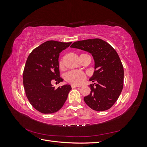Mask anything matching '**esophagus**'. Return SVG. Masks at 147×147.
Listing matches in <instances>:
<instances>
[{
	"label": "esophagus",
	"mask_w": 147,
	"mask_h": 147,
	"mask_svg": "<svg viewBox=\"0 0 147 147\" xmlns=\"http://www.w3.org/2000/svg\"><path fill=\"white\" fill-rule=\"evenodd\" d=\"M81 86H79V85H75V84H72L71 85V87H72V88H76V87H80Z\"/></svg>",
	"instance_id": "obj_1"
}]
</instances>
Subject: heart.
I'll use <instances>...</instances> for the list:
<instances>
[{
    "label": "heart",
    "instance_id": "b5f03b06",
    "mask_svg": "<svg viewBox=\"0 0 147 147\" xmlns=\"http://www.w3.org/2000/svg\"><path fill=\"white\" fill-rule=\"evenodd\" d=\"M59 66L60 69L64 68V62L63 59H61L59 61ZM86 78V75L84 73L80 72V71L73 70L67 73L65 75V79L68 83L78 85L81 84Z\"/></svg>",
    "mask_w": 147,
    "mask_h": 147
}]
</instances>
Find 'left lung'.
Segmentation results:
<instances>
[{
  "instance_id": "obj_1",
  "label": "left lung",
  "mask_w": 147,
  "mask_h": 147,
  "mask_svg": "<svg viewBox=\"0 0 147 147\" xmlns=\"http://www.w3.org/2000/svg\"><path fill=\"white\" fill-rule=\"evenodd\" d=\"M70 47L91 53L94 61L95 70L90 80L96 83L89 86L91 92L84 97V101L91 109L98 112L110 109L123 88L124 69L118 53L100 38L75 42Z\"/></svg>"
}]
</instances>
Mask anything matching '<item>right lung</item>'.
<instances>
[{
  "mask_svg": "<svg viewBox=\"0 0 147 147\" xmlns=\"http://www.w3.org/2000/svg\"><path fill=\"white\" fill-rule=\"evenodd\" d=\"M72 42L47 41L30 53L23 71V84L26 96L34 109L42 113H53L63 107L67 99L70 85L57 88L51 82L63 81L60 77L59 53Z\"/></svg>",
  "mask_w": 147,
  "mask_h": 147,
  "instance_id": "right-lung-1",
  "label": "right lung"
}]
</instances>
